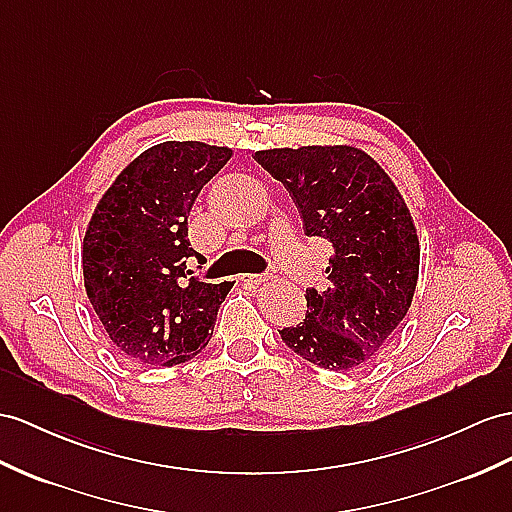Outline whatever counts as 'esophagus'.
I'll use <instances>...</instances> for the list:
<instances>
[{
  "label": "esophagus",
  "instance_id": "34e87169",
  "mask_svg": "<svg viewBox=\"0 0 512 512\" xmlns=\"http://www.w3.org/2000/svg\"><path fill=\"white\" fill-rule=\"evenodd\" d=\"M245 286H258L263 284L267 280V276H256V273H243V276L239 278Z\"/></svg>",
  "mask_w": 512,
  "mask_h": 512
}]
</instances>
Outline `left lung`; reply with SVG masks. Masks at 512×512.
I'll return each mask as SVG.
<instances>
[{"label": "left lung", "mask_w": 512, "mask_h": 512, "mask_svg": "<svg viewBox=\"0 0 512 512\" xmlns=\"http://www.w3.org/2000/svg\"><path fill=\"white\" fill-rule=\"evenodd\" d=\"M254 158L286 186L306 234L334 249L328 289L306 291V319L280 330L282 341L317 367L354 371L382 350L413 302V215L389 173L360 147H273Z\"/></svg>", "instance_id": "left-lung-1"}]
</instances>
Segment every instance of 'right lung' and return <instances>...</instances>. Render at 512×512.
Instances as JSON below:
<instances>
[{
	"instance_id": "obj_1",
	"label": "right lung",
	"mask_w": 512,
	"mask_h": 512,
	"mask_svg": "<svg viewBox=\"0 0 512 512\" xmlns=\"http://www.w3.org/2000/svg\"><path fill=\"white\" fill-rule=\"evenodd\" d=\"M230 147L165 141L145 149L99 197L84 232V289L108 339L139 365L171 367L208 345L232 282L189 278V213Z\"/></svg>"
}]
</instances>
